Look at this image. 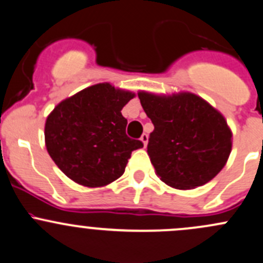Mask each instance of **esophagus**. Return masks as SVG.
<instances>
[{"label":"esophagus","mask_w":263,"mask_h":263,"mask_svg":"<svg viewBox=\"0 0 263 263\" xmlns=\"http://www.w3.org/2000/svg\"><path fill=\"white\" fill-rule=\"evenodd\" d=\"M140 140H142L143 142V144H144V147L145 145H147V143H148V134H142V137H140Z\"/></svg>","instance_id":"esophagus-1"}]
</instances>
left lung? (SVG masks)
<instances>
[{
	"instance_id": "1",
	"label": "left lung",
	"mask_w": 263,
	"mask_h": 263,
	"mask_svg": "<svg viewBox=\"0 0 263 263\" xmlns=\"http://www.w3.org/2000/svg\"><path fill=\"white\" fill-rule=\"evenodd\" d=\"M138 96L154 125L147 152L161 180L178 190L213 180L232 151L224 116L190 92L159 96L140 91Z\"/></svg>"
}]
</instances>
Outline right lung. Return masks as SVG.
I'll return each mask as SVG.
<instances>
[{
  "mask_svg": "<svg viewBox=\"0 0 263 263\" xmlns=\"http://www.w3.org/2000/svg\"><path fill=\"white\" fill-rule=\"evenodd\" d=\"M110 83L85 88L57 105L45 123L47 151L74 182L100 187L118 180L132 152L143 147L126 135L121 110L134 97Z\"/></svg>",
  "mask_w": 263,
  "mask_h": 263,
  "instance_id": "right-lung-1",
  "label": "right lung"
}]
</instances>
